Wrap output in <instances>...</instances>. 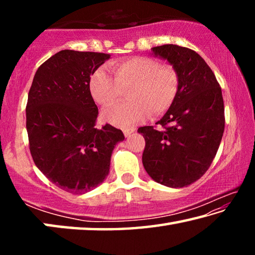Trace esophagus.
Segmentation results:
<instances>
[{"label":"esophagus","instance_id":"esophagus-1","mask_svg":"<svg viewBox=\"0 0 255 255\" xmlns=\"http://www.w3.org/2000/svg\"><path fill=\"white\" fill-rule=\"evenodd\" d=\"M135 130H136L135 128H130V129H124V135L126 136V137H128L129 135H130L131 132H133V131H135Z\"/></svg>","mask_w":255,"mask_h":255}]
</instances>
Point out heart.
Here are the masks:
<instances>
[{
  "label": "heart",
  "instance_id": "b5f03b06",
  "mask_svg": "<svg viewBox=\"0 0 255 255\" xmlns=\"http://www.w3.org/2000/svg\"><path fill=\"white\" fill-rule=\"evenodd\" d=\"M112 76L100 67L90 79L89 88L94 101L109 106L127 90L129 100L102 111V118L114 126L126 128L143 119L163 115L175 101L180 89V76L172 65H161L156 59L138 56L117 63Z\"/></svg>",
  "mask_w": 255,
  "mask_h": 255
}]
</instances>
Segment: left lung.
<instances>
[{
	"label": "left lung",
	"mask_w": 255,
	"mask_h": 255,
	"mask_svg": "<svg viewBox=\"0 0 255 255\" xmlns=\"http://www.w3.org/2000/svg\"><path fill=\"white\" fill-rule=\"evenodd\" d=\"M180 76L173 105L155 126L138 128L145 138L143 165L154 181L171 188L196 182L206 173L221 144L225 114L222 88L195 50L178 45L153 47Z\"/></svg>",
	"instance_id": "8db88e82"
}]
</instances>
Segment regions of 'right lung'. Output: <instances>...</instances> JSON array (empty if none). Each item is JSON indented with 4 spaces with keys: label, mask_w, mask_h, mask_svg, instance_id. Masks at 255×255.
I'll use <instances>...</instances> for the list:
<instances>
[{
    "label": "right lung",
    "mask_w": 255,
    "mask_h": 255,
    "mask_svg": "<svg viewBox=\"0 0 255 255\" xmlns=\"http://www.w3.org/2000/svg\"><path fill=\"white\" fill-rule=\"evenodd\" d=\"M110 55L60 50L34 74L25 107L29 149L36 166L64 191L82 195L109 173L120 129L97 127L90 79Z\"/></svg>",
    "instance_id": "1"
}]
</instances>
